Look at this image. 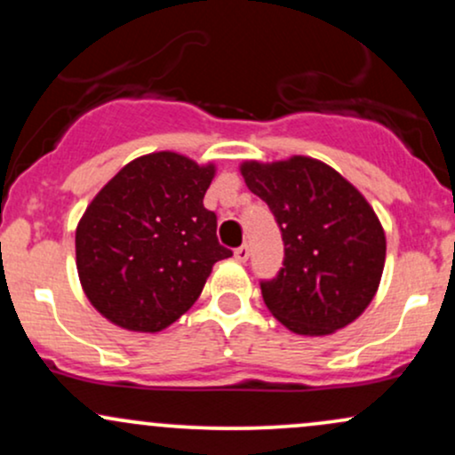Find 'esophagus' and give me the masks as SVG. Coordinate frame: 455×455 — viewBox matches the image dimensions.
Instances as JSON below:
<instances>
[{
	"label": "esophagus",
	"instance_id": "obj_1",
	"mask_svg": "<svg viewBox=\"0 0 455 455\" xmlns=\"http://www.w3.org/2000/svg\"><path fill=\"white\" fill-rule=\"evenodd\" d=\"M248 257H250L248 243H242L237 250H235V259H237L239 263H245V260H248Z\"/></svg>",
	"mask_w": 455,
	"mask_h": 455
}]
</instances>
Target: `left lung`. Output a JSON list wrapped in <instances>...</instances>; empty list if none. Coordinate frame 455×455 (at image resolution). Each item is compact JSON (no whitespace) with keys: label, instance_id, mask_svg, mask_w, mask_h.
Returning a JSON list of instances; mask_svg holds the SVG:
<instances>
[{"label":"left lung","instance_id":"1","mask_svg":"<svg viewBox=\"0 0 455 455\" xmlns=\"http://www.w3.org/2000/svg\"><path fill=\"white\" fill-rule=\"evenodd\" d=\"M250 192L278 222L284 260L260 280L269 312L301 336L353 323L372 301L385 265V233L368 201L323 162H243Z\"/></svg>","mask_w":455,"mask_h":455}]
</instances>
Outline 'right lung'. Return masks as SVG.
I'll return each mask as SVG.
<instances>
[{
  "mask_svg": "<svg viewBox=\"0 0 455 455\" xmlns=\"http://www.w3.org/2000/svg\"><path fill=\"white\" fill-rule=\"evenodd\" d=\"M212 164L143 156L98 192L76 227V269L93 307L130 331H160L190 310L213 263L233 257L205 210Z\"/></svg>",
  "mask_w": 455,
  "mask_h": 455,
  "instance_id": "add662e5",
  "label": "right lung"
}]
</instances>
